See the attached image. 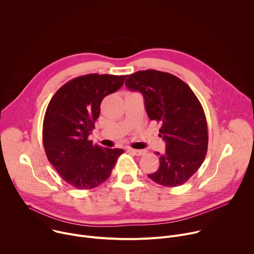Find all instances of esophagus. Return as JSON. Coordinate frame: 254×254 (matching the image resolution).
I'll return each instance as SVG.
<instances>
[{"instance_id":"1","label":"esophagus","mask_w":254,"mask_h":254,"mask_svg":"<svg viewBox=\"0 0 254 254\" xmlns=\"http://www.w3.org/2000/svg\"><path fill=\"white\" fill-rule=\"evenodd\" d=\"M128 152H130L131 154L135 155V156H143L147 154V151L146 150H135V149H131V148H128L127 149Z\"/></svg>"}]
</instances>
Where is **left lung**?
Masks as SVG:
<instances>
[{
  "label": "left lung",
  "mask_w": 254,
  "mask_h": 254,
  "mask_svg": "<svg viewBox=\"0 0 254 254\" xmlns=\"http://www.w3.org/2000/svg\"><path fill=\"white\" fill-rule=\"evenodd\" d=\"M126 86L139 91L151 121L161 125L166 141L157 172L148 175L157 184L177 187L198 171L208 149V127L203 107L193 90L179 77L154 69L127 75Z\"/></svg>",
  "instance_id": "1"
}]
</instances>
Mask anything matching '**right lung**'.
<instances>
[{
    "mask_svg": "<svg viewBox=\"0 0 254 254\" xmlns=\"http://www.w3.org/2000/svg\"><path fill=\"white\" fill-rule=\"evenodd\" d=\"M126 75L86 74L62 85L51 98L43 121V144L50 164L66 183L93 189L111 176L122 149L93 144L88 135L100 103L124 84Z\"/></svg>",
    "mask_w": 254,
    "mask_h": 254,
    "instance_id": "right-lung-1",
    "label": "right lung"
}]
</instances>
